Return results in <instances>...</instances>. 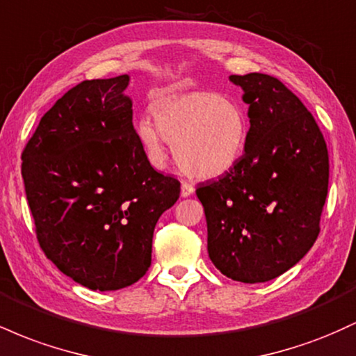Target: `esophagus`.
Instances as JSON below:
<instances>
[{"label":"esophagus","instance_id":"obj_1","mask_svg":"<svg viewBox=\"0 0 356 356\" xmlns=\"http://www.w3.org/2000/svg\"><path fill=\"white\" fill-rule=\"evenodd\" d=\"M192 192H194V186H192L191 182L182 181V191H181L182 197H189V195L192 194Z\"/></svg>","mask_w":356,"mask_h":356}]
</instances>
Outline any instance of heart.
<instances>
[{
  "label": "heart",
  "mask_w": 356,
  "mask_h": 356,
  "mask_svg": "<svg viewBox=\"0 0 356 356\" xmlns=\"http://www.w3.org/2000/svg\"><path fill=\"white\" fill-rule=\"evenodd\" d=\"M152 117L138 120L142 144L155 159L174 142L179 165L187 174L212 179L229 172L243 155L248 117L234 100L214 90H164L152 100Z\"/></svg>",
  "instance_id": "1"
}]
</instances>
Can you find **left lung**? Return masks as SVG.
Wrapping results in <instances>:
<instances>
[{"label": "left lung", "mask_w": 356, "mask_h": 356, "mask_svg": "<svg viewBox=\"0 0 356 356\" xmlns=\"http://www.w3.org/2000/svg\"><path fill=\"white\" fill-rule=\"evenodd\" d=\"M229 79L249 105L244 154L195 194L214 266L234 281L264 283L295 266L320 234L328 149L312 112L283 81L264 73Z\"/></svg>", "instance_id": "1"}]
</instances>
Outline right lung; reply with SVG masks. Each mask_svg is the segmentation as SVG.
Returning <instances> with one entry per match:
<instances>
[{"label": "right lung", "mask_w": 356, "mask_h": 356, "mask_svg": "<svg viewBox=\"0 0 356 356\" xmlns=\"http://www.w3.org/2000/svg\"><path fill=\"white\" fill-rule=\"evenodd\" d=\"M129 75L85 80L42 117L22 154L36 239L63 275L90 289L137 283L181 182L150 165L124 95Z\"/></svg>", "instance_id": "1"}]
</instances>
